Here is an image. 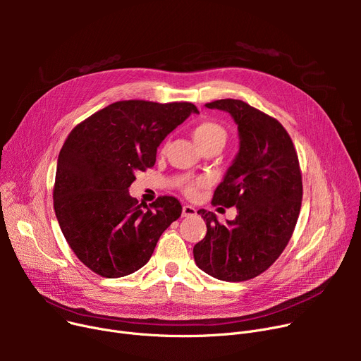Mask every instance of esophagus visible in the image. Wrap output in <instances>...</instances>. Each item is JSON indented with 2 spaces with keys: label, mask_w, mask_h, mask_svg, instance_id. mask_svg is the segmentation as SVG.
<instances>
[{
  "label": "esophagus",
  "mask_w": 361,
  "mask_h": 361,
  "mask_svg": "<svg viewBox=\"0 0 361 361\" xmlns=\"http://www.w3.org/2000/svg\"><path fill=\"white\" fill-rule=\"evenodd\" d=\"M196 214H197V211L195 209L193 206H190V204H184V206H183V216H184V218L196 216Z\"/></svg>",
  "instance_id": "34e87169"
}]
</instances>
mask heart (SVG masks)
I'll use <instances>...</instances> for the list:
<instances>
[{
	"label": "heart",
	"mask_w": 361,
	"mask_h": 361,
	"mask_svg": "<svg viewBox=\"0 0 361 361\" xmlns=\"http://www.w3.org/2000/svg\"><path fill=\"white\" fill-rule=\"evenodd\" d=\"M193 139L197 143V146L202 149L204 146L209 145H225L226 142V131L225 128L211 120L206 121H200L199 124H196V127L193 128ZM202 181L199 180H187L183 185V190L187 196H196L199 188L202 187Z\"/></svg>",
	"instance_id": "1"
}]
</instances>
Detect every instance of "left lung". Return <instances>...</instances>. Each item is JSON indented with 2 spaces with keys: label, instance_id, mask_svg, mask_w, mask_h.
<instances>
[{
  "label": "left lung",
  "instance_id": "obj_1",
  "mask_svg": "<svg viewBox=\"0 0 361 361\" xmlns=\"http://www.w3.org/2000/svg\"><path fill=\"white\" fill-rule=\"evenodd\" d=\"M206 106L230 112L238 126V154L212 199L214 206H235L237 216L222 225L214 212L197 211L207 231L195 245V262L216 279L247 281L267 271L293 235L302 197L298 157L287 130L268 114L238 99Z\"/></svg>",
  "mask_w": 361,
  "mask_h": 361
}]
</instances>
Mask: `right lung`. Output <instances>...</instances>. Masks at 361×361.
I'll return each mask as SVG.
<instances>
[{"mask_svg": "<svg viewBox=\"0 0 361 361\" xmlns=\"http://www.w3.org/2000/svg\"><path fill=\"white\" fill-rule=\"evenodd\" d=\"M190 102L118 101L75 126L56 162L54 209L82 263L104 278L136 272L162 233L180 218L173 196L143 206L128 187L137 171L155 165L162 140L190 114Z\"/></svg>", "mask_w": 361, "mask_h": 361, "instance_id": "right-lung-1", "label": "right lung"}]
</instances>
